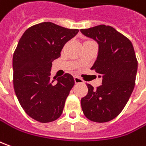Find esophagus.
Wrapping results in <instances>:
<instances>
[{
  "label": "esophagus",
  "mask_w": 146,
  "mask_h": 146,
  "mask_svg": "<svg viewBox=\"0 0 146 146\" xmlns=\"http://www.w3.org/2000/svg\"><path fill=\"white\" fill-rule=\"evenodd\" d=\"M74 82H75L76 84H82V83H83L82 80L80 78H78V77H74Z\"/></svg>",
  "instance_id": "obj_1"
}]
</instances>
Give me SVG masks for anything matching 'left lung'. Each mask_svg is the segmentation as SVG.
I'll use <instances>...</instances> for the list:
<instances>
[{"instance_id": "obj_1", "label": "left lung", "mask_w": 146, "mask_h": 146, "mask_svg": "<svg viewBox=\"0 0 146 146\" xmlns=\"http://www.w3.org/2000/svg\"><path fill=\"white\" fill-rule=\"evenodd\" d=\"M81 32L98 43V56L91 68L103 78L97 90L87 84L82 109L91 121L108 122L122 111L133 93L137 72L134 48L128 38L110 26L99 25Z\"/></svg>"}]
</instances>
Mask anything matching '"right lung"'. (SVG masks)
Here are the masks:
<instances>
[{
    "mask_svg": "<svg viewBox=\"0 0 146 146\" xmlns=\"http://www.w3.org/2000/svg\"><path fill=\"white\" fill-rule=\"evenodd\" d=\"M78 31L45 22L28 28L19 39L13 56L14 91L26 113L38 122H52L62 114L75 82L69 73L51 79V67Z\"/></svg>",
    "mask_w": 146,
    "mask_h": 146,
    "instance_id": "obj_1",
    "label": "right lung"
}]
</instances>
